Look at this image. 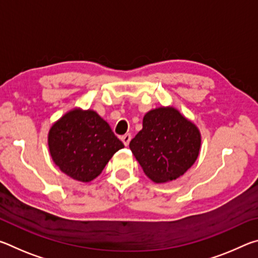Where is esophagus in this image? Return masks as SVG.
Listing matches in <instances>:
<instances>
[{"instance_id": "1", "label": "esophagus", "mask_w": 258, "mask_h": 258, "mask_svg": "<svg viewBox=\"0 0 258 258\" xmlns=\"http://www.w3.org/2000/svg\"><path fill=\"white\" fill-rule=\"evenodd\" d=\"M120 139H121V141H123L124 145H125L126 147H127L130 141H131V134H128V133H127V134H124L123 137H121Z\"/></svg>"}]
</instances>
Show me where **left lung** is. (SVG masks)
Wrapping results in <instances>:
<instances>
[{
	"label": "left lung",
	"mask_w": 258,
	"mask_h": 258,
	"mask_svg": "<svg viewBox=\"0 0 258 258\" xmlns=\"http://www.w3.org/2000/svg\"><path fill=\"white\" fill-rule=\"evenodd\" d=\"M130 149L156 183L176 180L197 160L202 137L197 126L173 107L148 111Z\"/></svg>",
	"instance_id": "obj_1"
}]
</instances>
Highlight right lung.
<instances>
[{
    "instance_id": "add662e5",
    "label": "right lung",
    "mask_w": 258,
    "mask_h": 258,
    "mask_svg": "<svg viewBox=\"0 0 258 258\" xmlns=\"http://www.w3.org/2000/svg\"><path fill=\"white\" fill-rule=\"evenodd\" d=\"M47 142L60 171L81 182L99 176L113 154L124 148L107 121L90 109L64 113L52 125Z\"/></svg>"
}]
</instances>
